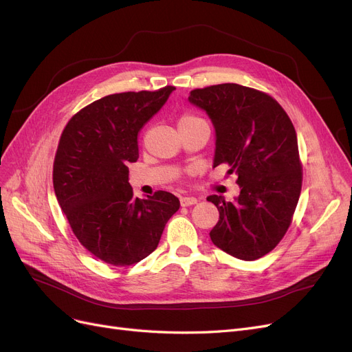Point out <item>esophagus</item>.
Here are the masks:
<instances>
[{"instance_id": "obj_1", "label": "esophagus", "mask_w": 352, "mask_h": 352, "mask_svg": "<svg viewBox=\"0 0 352 352\" xmlns=\"http://www.w3.org/2000/svg\"><path fill=\"white\" fill-rule=\"evenodd\" d=\"M179 202L182 207H190V206H194L198 202V199L195 197H181L179 198Z\"/></svg>"}]
</instances>
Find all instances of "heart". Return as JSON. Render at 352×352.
Segmentation results:
<instances>
[{
    "label": "heart",
    "instance_id": "obj_1",
    "mask_svg": "<svg viewBox=\"0 0 352 352\" xmlns=\"http://www.w3.org/2000/svg\"><path fill=\"white\" fill-rule=\"evenodd\" d=\"M206 122L204 120H201L199 117L197 116H192V114H186L182 116L178 121V126H187V125H195V124H202Z\"/></svg>",
    "mask_w": 352,
    "mask_h": 352
}]
</instances>
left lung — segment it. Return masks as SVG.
Wrapping results in <instances>:
<instances>
[{"instance_id": "left-lung-1", "label": "left lung", "mask_w": 352, "mask_h": 352, "mask_svg": "<svg viewBox=\"0 0 352 352\" xmlns=\"http://www.w3.org/2000/svg\"><path fill=\"white\" fill-rule=\"evenodd\" d=\"M188 101L214 125V168L228 164V174L238 175L232 202L207 198L219 212L211 241L238 260H258L281 241L298 204L302 173L294 125L274 98L244 85L194 89Z\"/></svg>"}]
</instances>
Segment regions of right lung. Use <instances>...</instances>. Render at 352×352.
<instances>
[{"label": "right lung", "mask_w": 352, "mask_h": 352, "mask_svg": "<svg viewBox=\"0 0 352 352\" xmlns=\"http://www.w3.org/2000/svg\"><path fill=\"white\" fill-rule=\"evenodd\" d=\"M175 87L111 94L74 116L54 161V191L78 241L101 261L140 263L160 243L179 199L166 191L135 198L128 164L138 160V134Z\"/></svg>", "instance_id": "right-lung-1"}]
</instances>
